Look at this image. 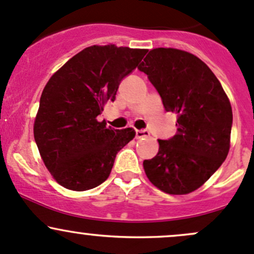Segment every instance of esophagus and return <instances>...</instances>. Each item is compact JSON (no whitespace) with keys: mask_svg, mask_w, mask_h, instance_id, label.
I'll return each instance as SVG.
<instances>
[{"mask_svg":"<svg viewBox=\"0 0 254 254\" xmlns=\"http://www.w3.org/2000/svg\"><path fill=\"white\" fill-rule=\"evenodd\" d=\"M135 136H136V139H142V137L150 136V132L147 130H136L135 131Z\"/></svg>","mask_w":254,"mask_h":254,"instance_id":"1","label":"esophagus"}]
</instances>
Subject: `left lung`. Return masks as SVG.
I'll use <instances>...</instances> for the list:
<instances>
[{
	"label": "left lung",
	"instance_id": "1",
	"mask_svg": "<svg viewBox=\"0 0 254 254\" xmlns=\"http://www.w3.org/2000/svg\"><path fill=\"white\" fill-rule=\"evenodd\" d=\"M147 75L167 112L177 114V134L158 140V152L143 161L160 190L184 195L200 188L230 150L232 108L221 83L204 61L188 51L156 48L143 59Z\"/></svg>",
	"mask_w": 254,
	"mask_h": 254
}]
</instances>
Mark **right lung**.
I'll list each match as a JSON object with an SVG mask.
<instances>
[{"mask_svg":"<svg viewBox=\"0 0 254 254\" xmlns=\"http://www.w3.org/2000/svg\"><path fill=\"white\" fill-rule=\"evenodd\" d=\"M147 49L93 45L59 68L43 89L34 120V139L53 178L64 188L83 191L103 183L117 153L135 136L132 127L115 130L98 122L114 102L120 81Z\"/></svg>","mask_w":254,"mask_h":254,"instance_id":"add662e5","label":"right lung"}]
</instances>
